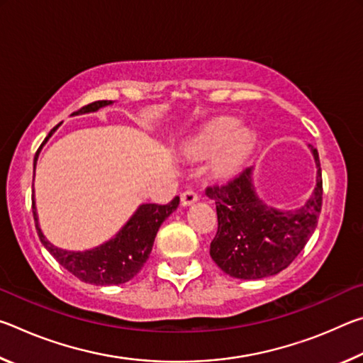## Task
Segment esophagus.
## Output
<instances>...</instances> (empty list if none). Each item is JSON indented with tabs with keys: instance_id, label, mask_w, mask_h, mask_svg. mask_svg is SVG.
Returning a JSON list of instances; mask_svg holds the SVG:
<instances>
[{
	"instance_id": "1",
	"label": "esophagus",
	"mask_w": 363,
	"mask_h": 363,
	"mask_svg": "<svg viewBox=\"0 0 363 363\" xmlns=\"http://www.w3.org/2000/svg\"><path fill=\"white\" fill-rule=\"evenodd\" d=\"M195 201H199V194L194 192V190H186V192L181 194L182 206H190L194 205Z\"/></svg>"
}]
</instances>
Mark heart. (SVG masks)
Returning <instances> with one entry per match:
<instances>
[{
  "label": "heart",
  "mask_w": 363,
  "mask_h": 363,
  "mask_svg": "<svg viewBox=\"0 0 363 363\" xmlns=\"http://www.w3.org/2000/svg\"><path fill=\"white\" fill-rule=\"evenodd\" d=\"M238 129V121L232 118H220L208 125L199 136L186 143L184 149L190 157L205 158L213 155L218 150L214 158V171L220 176H227L238 171L245 158L251 149V134L247 130Z\"/></svg>",
  "instance_id": "b5f03b06"
}]
</instances>
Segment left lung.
Masks as SVG:
<instances>
[{
    "mask_svg": "<svg viewBox=\"0 0 363 363\" xmlns=\"http://www.w3.org/2000/svg\"><path fill=\"white\" fill-rule=\"evenodd\" d=\"M311 147L317 167L314 192L303 206L277 210L257 196L253 168L223 186L206 187L218 213V232L210 255L233 279L257 280L281 272L294 261L314 233L322 210V169L318 152Z\"/></svg>",
    "mask_w": 363,
    "mask_h": 363,
    "instance_id": "left-lung-1",
    "label": "left lung"
}]
</instances>
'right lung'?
<instances>
[{"mask_svg":"<svg viewBox=\"0 0 363 363\" xmlns=\"http://www.w3.org/2000/svg\"><path fill=\"white\" fill-rule=\"evenodd\" d=\"M110 104H112V101H96L89 104V106L79 108L73 115L97 112V110L110 106ZM57 126L49 133L45 143L57 130ZM38 153L40 150L35 155L33 168L36 167ZM177 205H179V196H174L168 205H140L134 211L133 216L128 219V223L118 230V233L106 243L86 251H69L57 248L41 232V227L38 224V214H36L35 206V195L32 196V210L36 232H38V237L41 243L45 245V248L52 255L54 259L60 266L65 267L77 279L84 281V284L99 286L126 284L134 275H138L139 270L144 267V264L149 259L153 240H155L160 225L176 210Z\"/></svg>","mask_w":363,"mask_h":363,"instance_id":"right-lung-1","label":"right lung"}]
</instances>
